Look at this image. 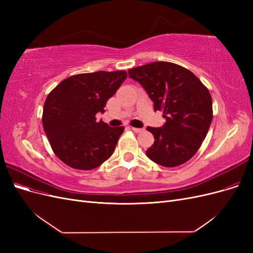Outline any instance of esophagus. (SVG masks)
Masks as SVG:
<instances>
[{
	"mask_svg": "<svg viewBox=\"0 0 253 253\" xmlns=\"http://www.w3.org/2000/svg\"><path fill=\"white\" fill-rule=\"evenodd\" d=\"M131 128H132V131H134L135 133H141V132L143 131V128H139V127H134V126H132Z\"/></svg>",
	"mask_w": 253,
	"mask_h": 253,
	"instance_id": "34e87169",
	"label": "esophagus"
}]
</instances>
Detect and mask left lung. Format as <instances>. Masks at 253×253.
<instances>
[{
    "instance_id": "8db88e82",
    "label": "left lung",
    "mask_w": 253,
    "mask_h": 253,
    "mask_svg": "<svg viewBox=\"0 0 253 253\" xmlns=\"http://www.w3.org/2000/svg\"><path fill=\"white\" fill-rule=\"evenodd\" d=\"M128 76L141 84L154 102V111H162L167 120L163 127H147L155 141L145 154L166 168L187 163L200 149L211 125L208 88L192 72L165 61L129 68Z\"/></svg>"
}]
</instances>
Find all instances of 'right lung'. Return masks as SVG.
<instances>
[{
    "label": "right lung",
    "mask_w": 253,
    "mask_h": 253,
    "mask_svg": "<svg viewBox=\"0 0 253 253\" xmlns=\"http://www.w3.org/2000/svg\"><path fill=\"white\" fill-rule=\"evenodd\" d=\"M126 71L74 75L60 82L44 103L42 124L56 156L77 170H91L108 160L125 126L97 121L109 99L126 80Z\"/></svg>",
    "instance_id": "1"
}]
</instances>
